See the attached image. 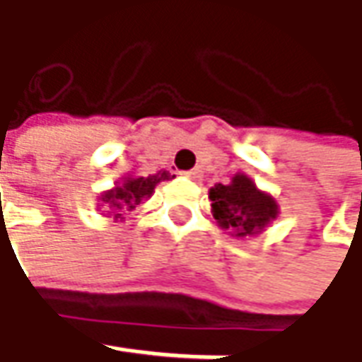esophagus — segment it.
Instances as JSON below:
<instances>
[{"mask_svg":"<svg viewBox=\"0 0 362 362\" xmlns=\"http://www.w3.org/2000/svg\"><path fill=\"white\" fill-rule=\"evenodd\" d=\"M183 175H185L187 179H191V181H197V179L202 177V171H199V169H191V171H183Z\"/></svg>","mask_w":362,"mask_h":362,"instance_id":"34e87169","label":"esophagus"}]
</instances>
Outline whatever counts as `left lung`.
Instances as JSON below:
<instances>
[{
    "label": "left lung",
    "mask_w": 362,
    "mask_h": 362,
    "mask_svg": "<svg viewBox=\"0 0 362 362\" xmlns=\"http://www.w3.org/2000/svg\"><path fill=\"white\" fill-rule=\"evenodd\" d=\"M214 207V217L233 235L245 238L264 230L278 216V205L270 195L257 191L252 179L245 175H235L230 185L217 183L209 191Z\"/></svg>",
    "instance_id": "8db88e82"
}]
</instances>
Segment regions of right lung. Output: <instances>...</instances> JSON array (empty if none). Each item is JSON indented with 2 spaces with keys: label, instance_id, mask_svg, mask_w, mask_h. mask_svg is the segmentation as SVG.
Segmentation results:
<instances>
[{
  "label": "right lung",
  "instance_id": "obj_1",
  "mask_svg": "<svg viewBox=\"0 0 362 362\" xmlns=\"http://www.w3.org/2000/svg\"><path fill=\"white\" fill-rule=\"evenodd\" d=\"M175 175H171L169 171H159V173L148 175V177H136V179L129 177L120 187L106 191L100 197V202H103V205H106V209H110L108 214H115V217H120L122 211H132L145 197H151L155 185H159L160 181H169Z\"/></svg>",
  "mask_w": 362,
  "mask_h": 362
}]
</instances>
